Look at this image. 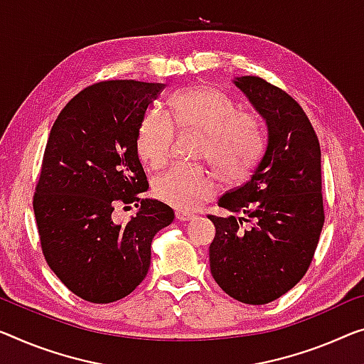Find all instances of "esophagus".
I'll return each mask as SVG.
<instances>
[{
  "instance_id": "esophagus-1",
  "label": "esophagus",
  "mask_w": 364,
  "mask_h": 364,
  "mask_svg": "<svg viewBox=\"0 0 364 364\" xmlns=\"http://www.w3.org/2000/svg\"><path fill=\"white\" fill-rule=\"evenodd\" d=\"M194 217H196V215H194L193 213H186V210H178V213H176V219L181 220V222L193 220Z\"/></svg>"
}]
</instances>
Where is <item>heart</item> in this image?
<instances>
[{
    "mask_svg": "<svg viewBox=\"0 0 364 364\" xmlns=\"http://www.w3.org/2000/svg\"><path fill=\"white\" fill-rule=\"evenodd\" d=\"M175 126L204 134L200 156L208 159L222 180L243 181L258 165L264 151V132L257 116L238 112L229 96L208 86H193L170 97ZM175 127L165 114L147 111L137 129V154L150 168H159L170 156ZM215 193L214 178L203 166L173 165L154 181V194L178 209H196Z\"/></svg>",
    "mask_w": 364,
    "mask_h": 364,
    "instance_id": "heart-1",
    "label": "heart"
}]
</instances>
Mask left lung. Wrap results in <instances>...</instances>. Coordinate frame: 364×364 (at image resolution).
<instances>
[{
	"label": "left lung",
	"instance_id": "8db88e82",
	"mask_svg": "<svg viewBox=\"0 0 364 364\" xmlns=\"http://www.w3.org/2000/svg\"><path fill=\"white\" fill-rule=\"evenodd\" d=\"M234 85L267 122L268 145L250 180L217 200L232 214L208 215L215 225L209 263L222 291L262 306L299 283L314 258L325 219L321 145L286 91L258 77Z\"/></svg>",
	"mask_w": 364,
	"mask_h": 364
}]
</instances>
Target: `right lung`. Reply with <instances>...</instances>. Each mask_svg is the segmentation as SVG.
<instances>
[{
  "label": "right lung",
  "instance_id": "obj_1",
  "mask_svg": "<svg viewBox=\"0 0 364 364\" xmlns=\"http://www.w3.org/2000/svg\"><path fill=\"white\" fill-rule=\"evenodd\" d=\"M164 88L100 81L68 101L48 135L34 194L42 253L57 278L88 302L119 301L142 283L151 240L175 219L170 205L139 198L149 189L139 122ZM119 202L139 208L124 226L112 220Z\"/></svg>",
  "mask_w": 364,
  "mask_h": 364
}]
</instances>
